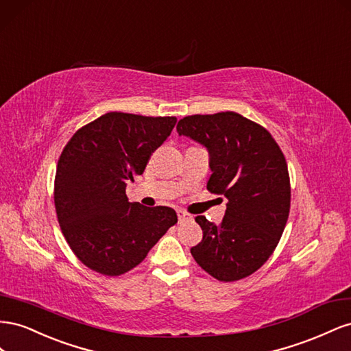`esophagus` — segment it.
Listing matches in <instances>:
<instances>
[{"mask_svg": "<svg viewBox=\"0 0 351 351\" xmlns=\"http://www.w3.org/2000/svg\"><path fill=\"white\" fill-rule=\"evenodd\" d=\"M178 219H179V223H184V222H186V220H191L193 216L188 215L186 212H182V210H179V212H178Z\"/></svg>", "mask_w": 351, "mask_h": 351, "instance_id": "34e87169", "label": "esophagus"}]
</instances>
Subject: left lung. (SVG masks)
I'll list each match as a JSON object with an SVG mask.
<instances>
[{"label":"left lung","instance_id":"8db88e82","mask_svg":"<svg viewBox=\"0 0 351 351\" xmlns=\"http://www.w3.org/2000/svg\"><path fill=\"white\" fill-rule=\"evenodd\" d=\"M176 131L206 147L212 170L207 189L228 199L220 225L195 217L203 241L191 248L193 257L219 281L252 275L274 253L289 215L281 148L263 126L235 112L186 116Z\"/></svg>","mask_w":351,"mask_h":351}]
</instances>
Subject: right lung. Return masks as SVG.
Wrapping results in <instances>:
<instances>
[{
	"instance_id": "obj_1",
	"label": "right lung",
	"mask_w": 351,
	"mask_h": 351,
	"mask_svg": "<svg viewBox=\"0 0 351 351\" xmlns=\"http://www.w3.org/2000/svg\"><path fill=\"white\" fill-rule=\"evenodd\" d=\"M176 117L106 113L70 138L60 156L54 203L60 228L81 262L106 276L138 266L170 226L173 208L129 203L126 184L143 175L148 158Z\"/></svg>"
}]
</instances>
